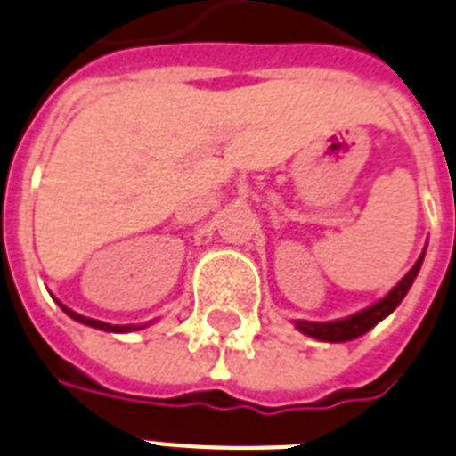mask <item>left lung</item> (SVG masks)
Instances as JSON below:
<instances>
[{
  "label": "left lung",
  "mask_w": 456,
  "mask_h": 456,
  "mask_svg": "<svg viewBox=\"0 0 456 456\" xmlns=\"http://www.w3.org/2000/svg\"><path fill=\"white\" fill-rule=\"evenodd\" d=\"M426 254V252H423ZM423 254L419 256L411 271H409L407 276L402 278L400 283L395 285L393 290L387 292L386 297L379 299L376 305L366 306L362 312L352 314L347 319H338V321H326V323H319V321H295V328H297L299 333L309 335V338H316V340H326V342H347L354 340L359 335L369 333L376 323L386 319L387 314H393L400 302L404 299V295L409 292L411 283H414V278L419 276V268L423 264Z\"/></svg>",
  "instance_id": "1"
}]
</instances>
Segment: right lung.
<instances>
[{"label":"right lung","mask_w":456,"mask_h":456,"mask_svg":"<svg viewBox=\"0 0 456 456\" xmlns=\"http://www.w3.org/2000/svg\"><path fill=\"white\" fill-rule=\"evenodd\" d=\"M59 306H61L63 312L69 314L70 319L77 321V323H85V326H93L97 328V330H107V333H130V330H140V328L144 326H111V323H104V321H97V319H87V316H83V314H76L73 309H69L66 305H61L59 302Z\"/></svg>","instance_id":"obj_1"}]
</instances>
